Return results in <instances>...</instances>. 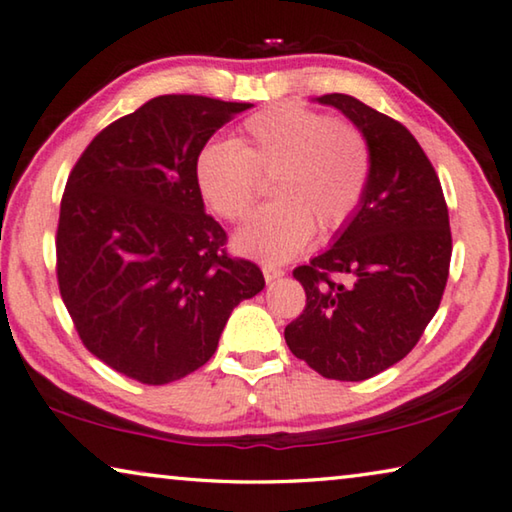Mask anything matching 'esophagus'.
Segmentation results:
<instances>
[{"label":"esophagus","mask_w":512,"mask_h":512,"mask_svg":"<svg viewBox=\"0 0 512 512\" xmlns=\"http://www.w3.org/2000/svg\"><path fill=\"white\" fill-rule=\"evenodd\" d=\"M283 274H286V270H283L281 265H272V263H265L263 265V277H265L267 283L277 281L279 277H283Z\"/></svg>","instance_id":"obj_1"}]
</instances>
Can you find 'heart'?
<instances>
[{
  "label": "heart",
  "instance_id": "b5f03b06",
  "mask_svg": "<svg viewBox=\"0 0 512 512\" xmlns=\"http://www.w3.org/2000/svg\"><path fill=\"white\" fill-rule=\"evenodd\" d=\"M373 155L357 125L281 102L251 114L238 137L212 139L194 157V183L212 215L240 222L272 180V206L235 235L240 254L265 263L293 258L313 229L327 235L355 217L371 183Z\"/></svg>",
  "mask_w": 512,
  "mask_h": 512
}]
</instances>
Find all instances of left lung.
I'll return each mask as SVG.
<instances>
[{
    "instance_id": "8db88e82",
    "label": "left lung",
    "mask_w": 512,
    "mask_h": 512,
    "mask_svg": "<svg viewBox=\"0 0 512 512\" xmlns=\"http://www.w3.org/2000/svg\"><path fill=\"white\" fill-rule=\"evenodd\" d=\"M318 102L341 109L364 132L373 171L334 245L293 270L306 306L283 336L322 377L361 382L410 355L437 313L451 226L437 171L403 123L343 93Z\"/></svg>"
}]
</instances>
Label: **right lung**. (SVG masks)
Returning a JSON list of instances; mask_svg holds the SVG:
<instances>
[{
	"label": "right lung",
	"mask_w": 512,
	"mask_h": 512,
	"mask_svg": "<svg viewBox=\"0 0 512 512\" xmlns=\"http://www.w3.org/2000/svg\"><path fill=\"white\" fill-rule=\"evenodd\" d=\"M249 102L157 96L100 130L70 171L57 226L59 293L84 348L141 384L215 355L261 267L226 251L203 212L194 157Z\"/></svg>",
	"instance_id": "add662e5"
}]
</instances>
